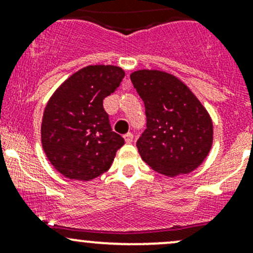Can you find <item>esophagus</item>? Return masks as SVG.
Segmentation results:
<instances>
[{
    "label": "esophagus",
    "mask_w": 253,
    "mask_h": 253,
    "mask_svg": "<svg viewBox=\"0 0 253 253\" xmlns=\"http://www.w3.org/2000/svg\"><path fill=\"white\" fill-rule=\"evenodd\" d=\"M124 139H125V142L128 143V144H129V143H132V141H133V134H132V133H126L124 136Z\"/></svg>",
    "instance_id": "1"
}]
</instances>
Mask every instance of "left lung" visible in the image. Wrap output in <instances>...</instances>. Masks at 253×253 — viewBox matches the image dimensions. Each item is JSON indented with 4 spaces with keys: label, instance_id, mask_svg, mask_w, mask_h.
<instances>
[{
    "label": "left lung",
    "instance_id": "1",
    "mask_svg": "<svg viewBox=\"0 0 253 253\" xmlns=\"http://www.w3.org/2000/svg\"><path fill=\"white\" fill-rule=\"evenodd\" d=\"M129 77L144 101L147 115V128L137 141L143 162L169 177L192 172L211 149V115L171 73L138 70Z\"/></svg>",
    "mask_w": 253,
    "mask_h": 253
}]
</instances>
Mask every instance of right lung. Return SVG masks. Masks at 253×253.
<instances>
[{"instance_id": "1", "label": "right lung", "mask_w": 253, "mask_h": 253, "mask_svg": "<svg viewBox=\"0 0 253 253\" xmlns=\"http://www.w3.org/2000/svg\"><path fill=\"white\" fill-rule=\"evenodd\" d=\"M124 77L117 66H86L48 99L42 122V149L65 177L90 181L110 169L125 141L112 132L103 100Z\"/></svg>"}]
</instances>
